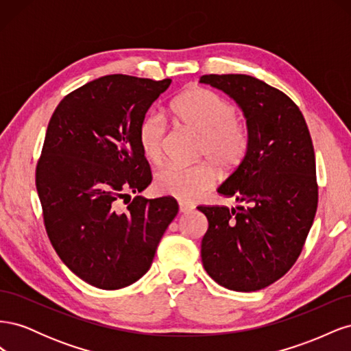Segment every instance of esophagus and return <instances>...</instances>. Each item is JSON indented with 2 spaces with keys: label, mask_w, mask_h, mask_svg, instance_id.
Here are the masks:
<instances>
[{
  "label": "esophagus",
  "mask_w": 351,
  "mask_h": 351,
  "mask_svg": "<svg viewBox=\"0 0 351 351\" xmlns=\"http://www.w3.org/2000/svg\"><path fill=\"white\" fill-rule=\"evenodd\" d=\"M178 208H180V212H182V214H187V212H190V210H193V209H195V206H193V205L184 204V202H180V204H178Z\"/></svg>",
  "instance_id": "obj_1"
}]
</instances>
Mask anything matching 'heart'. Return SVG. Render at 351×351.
Here are the masks:
<instances>
[{
    "label": "heart",
    "instance_id": "heart-1",
    "mask_svg": "<svg viewBox=\"0 0 351 351\" xmlns=\"http://www.w3.org/2000/svg\"><path fill=\"white\" fill-rule=\"evenodd\" d=\"M171 115L177 125L199 136V156L209 159L221 171H232L246 158L249 132L236 120L234 105L219 95L199 86L187 88L173 101ZM137 139L147 161L161 162L165 125L156 114L146 115L141 121ZM215 178L214 168L208 162L193 167L168 165L156 173L155 187L161 195L192 202L214 186Z\"/></svg>",
    "mask_w": 351,
    "mask_h": 351
}]
</instances>
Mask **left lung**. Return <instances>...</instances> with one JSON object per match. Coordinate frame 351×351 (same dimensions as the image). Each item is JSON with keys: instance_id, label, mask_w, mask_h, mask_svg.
Here are the masks:
<instances>
[{"instance_id": "obj_1", "label": "left lung", "mask_w": 351, "mask_h": 351, "mask_svg": "<svg viewBox=\"0 0 351 351\" xmlns=\"http://www.w3.org/2000/svg\"><path fill=\"white\" fill-rule=\"evenodd\" d=\"M234 99L250 146L217 192L240 206H197L208 218L200 256L209 277L234 291L280 280L299 258L317 208L312 137L299 107L281 90L247 74H206Z\"/></svg>"}]
</instances>
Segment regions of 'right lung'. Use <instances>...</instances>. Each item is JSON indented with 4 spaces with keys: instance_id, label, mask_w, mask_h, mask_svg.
<instances>
[{
    "instance_id": "right-lung-1",
    "label": "right lung",
    "mask_w": 351,
    "mask_h": 351,
    "mask_svg": "<svg viewBox=\"0 0 351 351\" xmlns=\"http://www.w3.org/2000/svg\"><path fill=\"white\" fill-rule=\"evenodd\" d=\"M169 84L108 74L69 93L49 120L36 167L45 228L66 267L98 289L142 278L178 212L173 197L130 196L152 182L137 132Z\"/></svg>"
}]
</instances>
